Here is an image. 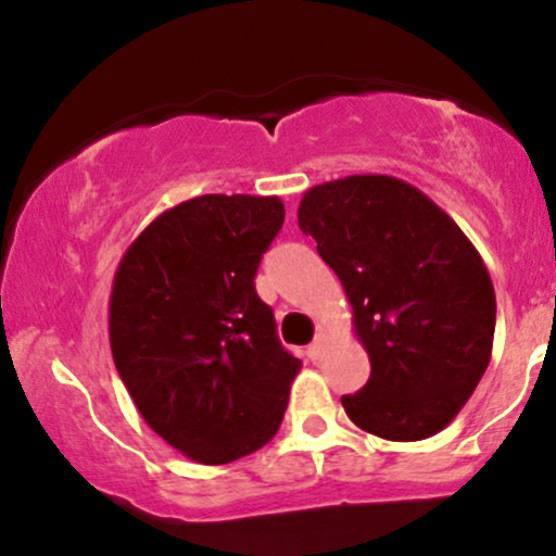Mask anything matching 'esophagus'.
I'll list each match as a JSON object with an SVG mask.
<instances>
[{
    "instance_id": "obj_1",
    "label": "esophagus",
    "mask_w": 556,
    "mask_h": 556,
    "mask_svg": "<svg viewBox=\"0 0 556 556\" xmlns=\"http://www.w3.org/2000/svg\"><path fill=\"white\" fill-rule=\"evenodd\" d=\"M324 348H327V334H324V331L318 329V331H316V340L311 342V348H308V358H311V361H321Z\"/></svg>"
}]
</instances>
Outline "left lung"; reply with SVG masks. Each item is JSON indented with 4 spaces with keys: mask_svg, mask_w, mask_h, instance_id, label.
Returning a JSON list of instances; mask_svg holds the SVG:
<instances>
[{
    "mask_svg": "<svg viewBox=\"0 0 556 556\" xmlns=\"http://www.w3.org/2000/svg\"><path fill=\"white\" fill-rule=\"evenodd\" d=\"M298 225L353 305L371 376L348 418L389 442L450 424L491 361L496 298L473 242L429 195L389 175H353L303 195Z\"/></svg>",
    "mask_w": 556,
    "mask_h": 556,
    "instance_id": "1",
    "label": "left lung"
}]
</instances>
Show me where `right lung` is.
<instances>
[{"label": "right lung", "mask_w": 556, "mask_h": 556, "mask_svg": "<svg viewBox=\"0 0 556 556\" xmlns=\"http://www.w3.org/2000/svg\"><path fill=\"white\" fill-rule=\"evenodd\" d=\"M277 195H198L132 240L110 298V344L138 413L190 460L225 465L277 433L300 361L256 292L282 229Z\"/></svg>", "instance_id": "1"}]
</instances>
